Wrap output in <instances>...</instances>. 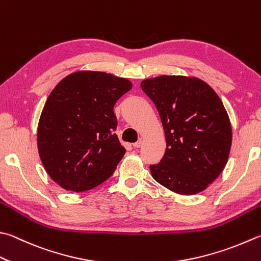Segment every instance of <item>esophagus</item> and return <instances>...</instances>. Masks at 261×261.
<instances>
[{
	"instance_id": "obj_1",
	"label": "esophagus",
	"mask_w": 261,
	"mask_h": 261,
	"mask_svg": "<svg viewBox=\"0 0 261 261\" xmlns=\"http://www.w3.org/2000/svg\"><path fill=\"white\" fill-rule=\"evenodd\" d=\"M143 139H140L139 141H137V142H135V143L134 144H133V146H134V147H141L142 145H143Z\"/></svg>"
}]
</instances>
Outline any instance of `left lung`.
Wrapping results in <instances>:
<instances>
[{"instance_id": "8db88e82", "label": "left lung", "mask_w": 261, "mask_h": 261, "mask_svg": "<svg viewBox=\"0 0 261 261\" xmlns=\"http://www.w3.org/2000/svg\"><path fill=\"white\" fill-rule=\"evenodd\" d=\"M154 103L166 152L150 165L152 177L178 194H195L217 178L227 162L232 127L216 92L194 77L159 76L141 83Z\"/></svg>"}]
</instances>
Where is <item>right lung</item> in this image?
Returning <instances> with one entry per match:
<instances>
[{
  "mask_svg": "<svg viewBox=\"0 0 261 261\" xmlns=\"http://www.w3.org/2000/svg\"><path fill=\"white\" fill-rule=\"evenodd\" d=\"M132 88L126 78L101 71L70 73L54 87L42 111L37 146L46 173L68 191L96 188L126 153L114 112Z\"/></svg>",
  "mask_w": 261,
  "mask_h": 261,
  "instance_id": "1",
  "label": "right lung"
}]
</instances>
